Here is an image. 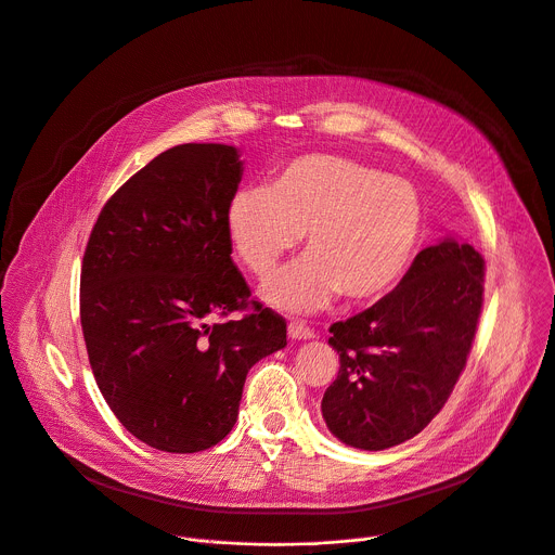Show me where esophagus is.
<instances>
[{
    "mask_svg": "<svg viewBox=\"0 0 555 555\" xmlns=\"http://www.w3.org/2000/svg\"><path fill=\"white\" fill-rule=\"evenodd\" d=\"M287 333H289L292 339H313L315 337V333L309 326H305L302 322H298V320H292L287 324Z\"/></svg>",
    "mask_w": 555,
    "mask_h": 555,
    "instance_id": "34e87169",
    "label": "esophagus"
}]
</instances>
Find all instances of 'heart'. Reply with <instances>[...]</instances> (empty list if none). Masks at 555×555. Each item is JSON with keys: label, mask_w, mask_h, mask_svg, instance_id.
<instances>
[{"label": "heart", "mask_w": 555, "mask_h": 555, "mask_svg": "<svg viewBox=\"0 0 555 555\" xmlns=\"http://www.w3.org/2000/svg\"><path fill=\"white\" fill-rule=\"evenodd\" d=\"M421 224L410 182L335 154L294 158L270 190H242L227 209L233 253L259 279L305 235L307 257L263 287L270 305L294 313L324 309L339 292L354 302L390 292L412 261Z\"/></svg>", "instance_id": "obj_1"}]
</instances>
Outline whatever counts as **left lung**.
Wrapping results in <instances>:
<instances>
[{
  "mask_svg": "<svg viewBox=\"0 0 555 555\" xmlns=\"http://www.w3.org/2000/svg\"><path fill=\"white\" fill-rule=\"evenodd\" d=\"M483 302V259L444 237L373 307L331 324L337 379L322 418L346 447L384 451L421 434L451 397Z\"/></svg>",
  "mask_w": 555,
  "mask_h": 555,
  "instance_id": "8db88e82",
  "label": "left lung"
}]
</instances>
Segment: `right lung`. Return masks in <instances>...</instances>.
I'll return each instance as SVG.
<instances>
[{
  "label": "right lung",
  "mask_w": 555,
  "mask_h": 555,
  "mask_svg": "<svg viewBox=\"0 0 555 555\" xmlns=\"http://www.w3.org/2000/svg\"><path fill=\"white\" fill-rule=\"evenodd\" d=\"M244 163L224 143L160 152L104 205L82 259L80 322L117 421L167 453L233 429L250 367L285 348L287 324L253 300L231 259L227 209Z\"/></svg>",
  "instance_id": "add662e5"
}]
</instances>
